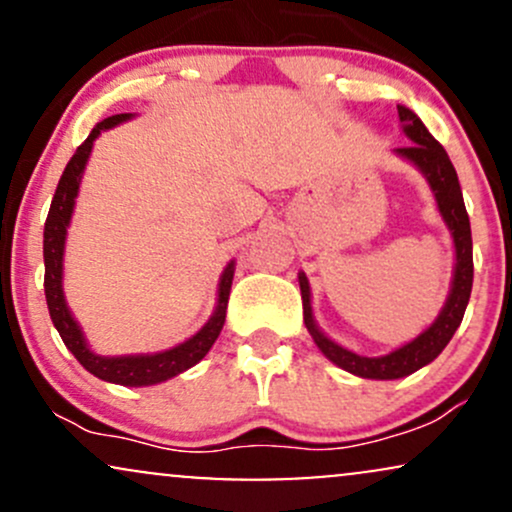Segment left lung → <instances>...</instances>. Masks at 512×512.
I'll return each mask as SVG.
<instances>
[{"instance_id":"1","label":"left lung","mask_w":512,"mask_h":512,"mask_svg":"<svg viewBox=\"0 0 512 512\" xmlns=\"http://www.w3.org/2000/svg\"><path fill=\"white\" fill-rule=\"evenodd\" d=\"M399 122H402L404 134L411 139L409 146L395 149L397 156L407 158L416 168L424 173V178L431 185L433 195H436V204L440 216H443L445 226L450 228L452 243H455V274H452L450 296L445 301L443 310L436 317L428 330H424L409 344L399 346V349L390 351L385 356H358L354 351L344 349L330 337H325L315 325L313 308H310V284L305 274H298V284H301L303 296V320L308 332L313 334L317 349L322 351L332 363L339 368L349 370V373L358 375V378L370 380H397L404 375H411L414 370L428 366L440 351L448 346V342L460 327L464 310H467L469 293H472V279H474V262H472V228H469V216L464 209V199L460 190V180H457L455 168H452L448 154L436 139L431 137L424 122L411 113L404 105H397Z\"/></svg>"}]
</instances>
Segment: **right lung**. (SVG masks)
Returning <instances> with one entry per match:
<instances>
[{"label": "right lung", "instance_id": "add662e5", "mask_svg": "<svg viewBox=\"0 0 512 512\" xmlns=\"http://www.w3.org/2000/svg\"><path fill=\"white\" fill-rule=\"evenodd\" d=\"M132 113H120L113 117H105L103 122H98L93 127V132L88 134L86 142L76 149L72 161L64 168L60 182H57L55 197H52L48 221H45V233H43V257H45V298H48V310L52 322H55L57 332H60L64 346L72 351L76 361L84 366L88 373H93L96 378L105 380V383L115 385H127V387H144V385H156L163 380L175 378L182 370L192 368L195 363L202 361L209 354V349L214 346L216 337L221 334L223 322H226V308H228V296H231V284H233V262H228V267L223 269L221 281H219V301H216L214 315L209 317L207 325L199 330L195 337H190L187 342L168 351H158V354H137V356H98L88 349L84 332H81L79 322L72 317V310L67 308L62 291V260H64V240H67V228L74 214V202L79 195L81 175H84L86 161L91 156L93 142H96L98 134L103 129H110L120 122H127Z\"/></svg>", "mask_w": 512, "mask_h": 512}]
</instances>
